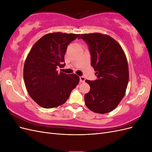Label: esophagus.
Returning a JSON list of instances; mask_svg holds the SVG:
<instances>
[{"label":"esophagus","instance_id":"esophagus-1","mask_svg":"<svg viewBox=\"0 0 152 152\" xmlns=\"http://www.w3.org/2000/svg\"><path fill=\"white\" fill-rule=\"evenodd\" d=\"M85 80H86V79H85L84 77H83V76L80 77V82H84Z\"/></svg>","mask_w":152,"mask_h":152}]
</instances>
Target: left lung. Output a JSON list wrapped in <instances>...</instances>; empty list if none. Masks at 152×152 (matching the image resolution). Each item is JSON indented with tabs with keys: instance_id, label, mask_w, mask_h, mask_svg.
Here are the masks:
<instances>
[{
	"instance_id": "8db88e82",
	"label": "left lung",
	"mask_w": 152,
	"mask_h": 152,
	"mask_svg": "<svg viewBox=\"0 0 152 152\" xmlns=\"http://www.w3.org/2000/svg\"><path fill=\"white\" fill-rule=\"evenodd\" d=\"M89 45L91 66L98 79L86 80L90 91L84 96L85 104L98 113L112 112L121 102L129 82L127 60L124 50L111 37L99 33L81 34Z\"/></svg>"
}]
</instances>
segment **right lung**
<instances>
[{
    "label": "right lung",
    "mask_w": 152,
    "mask_h": 152,
    "mask_svg": "<svg viewBox=\"0 0 152 152\" xmlns=\"http://www.w3.org/2000/svg\"><path fill=\"white\" fill-rule=\"evenodd\" d=\"M79 34H48L31 48L23 68V78L30 97L41 107L52 108L65 103L80 80L75 73L56 70L65 66L68 44Z\"/></svg>",
    "instance_id": "obj_1"
}]
</instances>
